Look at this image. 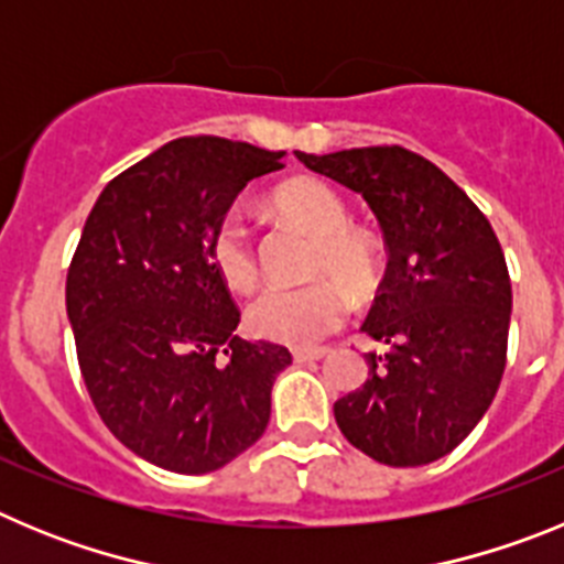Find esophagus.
Wrapping results in <instances>:
<instances>
[{
	"mask_svg": "<svg viewBox=\"0 0 564 564\" xmlns=\"http://www.w3.org/2000/svg\"><path fill=\"white\" fill-rule=\"evenodd\" d=\"M327 350L325 347H311V350H293V361L296 364H311L318 361V358H325Z\"/></svg>",
	"mask_w": 564,
	"mask_h": 564,
	"instance_id": "1",
	"label": "esophagus"
}]
</instances>
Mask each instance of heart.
<instances>
[{
    "mask_svg": "<svg viewBox=\"0 0 564 564\" xmlns=\"http://www.w3.org/2000/svg\"><path fill=\"white\" fill-rule=\"evenodd\" d=\"M271 203L285 220L316 237L311 273L330 276L334 282L316 279L302 288H271L248 307V330L265 341L313 347L336 333L347 316V299L335 282L352 296L372 293L381 279V251L370 234L347 226L350 208L327 183L296 177L282 183L271 194ZM208 257L223 285L231 291L242 293L257 285L259 271L251 234L237 214H226L214 226L208 237Z\"/></svg>",
    "mask_w": 564,
    "mask_h": 564,
    "instance_id": "1",
    "label": "heart"
}]
</instances>
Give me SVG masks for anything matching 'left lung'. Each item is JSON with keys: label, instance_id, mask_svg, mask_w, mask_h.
Masks as SVG:
<instances>
[{"label": "left lung", "instance_id": "obj_1", "mask_svg": "<svg viewBox=\"0 0 564 564\" xmlns=\"http://www.w3.org/2000/svg\"><path fill=\"white\" fill-rule=\"evenodd\" d=\"M296 158L367 200L390 251L361 325L387 352L333 403L347 441L383 466H426L475 430L506 370L511 279L486 214L403 147Z\"/></svg>", "mask_w": 564, "mask_h": 564}]
</instances>
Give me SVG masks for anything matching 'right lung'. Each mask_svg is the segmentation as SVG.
<instances>
[{
  "label": "right lung",
  "instance_id": "add662e5",
  "mask_svg": "<svg viewBox=\"0 0 564 564\" xmlns=\"http://www.w3.org/2000/svg\"><path fill=\"white\" fill-rule=\"evenodd\" d=\"M282 154L177 138L104 186L67 268V316L98 415L143 460L217 471L262 437L291 352L234 336L239 307L208 237Z\"/></svg>",
  "mask_w": 564,
  "mask_h": 564
}]
</instances>
